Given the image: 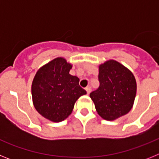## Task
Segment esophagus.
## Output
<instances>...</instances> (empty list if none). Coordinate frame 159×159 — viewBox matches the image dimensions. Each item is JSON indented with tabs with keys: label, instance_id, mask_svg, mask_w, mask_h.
Masks as SVG:
<instances>
[{
	"label": "esophagus",
	"instance_id": "obj_1",
	"mask_svg": "<svg viewBox=\"0 0 159 159\" xmlns=\"http://www.w3.org/2000/svg\"><path fill=\"white\" fill-rule=\"evenodd\" d=\"M86 91H87V93L90 94V92H91V91H92V88H90V87H87Z\"/></svg>",
	"mask_w": 159,
	"mask_h": 159
}]
</instances>
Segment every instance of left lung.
Returning <instances> with one entry per match:
<instances>
[{
  "instance_id": "obj_1",
  "label": "left lung",
  "mask_w": 159,
  "mask_h": 159,
  "mask_svg": "<svg viewBox=\"0 0 159 159\" xmlns=\"http://www.w3.org/2000/svg\"><path fill=\"white\" fill-rule=\"evenodd\" d=\"M99 86L90 93L99 116L114 120L128 113L136 95L134 75L115 60H108L99 66Z\"/></svg>"
}]
</instances>
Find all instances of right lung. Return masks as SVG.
<instances>
[{
    "mask_svg": "<svg viewBox=\"0 0 159 159\" xmlns=\"http://www.w3.org/2000/svg\"><path fill=\"white\" fill-rule=\"evenodd\" d=\"M71 65L57 58L36 72L32 85L36 110L52 122H61L71 113L75 101L87 92L79 84L80 79L70 75Z\"/></svg>",
    "mask_w": 159,
    "mask_h": 159,
    "instance_id": "obj_1",
    "label": "right lung"
}]
</instances>
